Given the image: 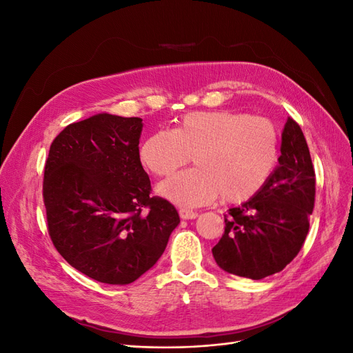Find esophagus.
I'll return each instance as SVG.
<instances>
[{"label": "esophagus", "mask_w": 353, "mask_h": 353, "mask_svg": "<svg viewBox=\"0 0 353 353\" xmlns=\"http://www.w3.org/2000/svg\"><path fill=\"white\" fill-rule=\"evenodd\" d=\"M178 212H179V216L183 218V219H194V218H197V215H199L197 212L185 209V208H181Z\"/></svg>", "instance_id": "34e87169"}]
</instances>
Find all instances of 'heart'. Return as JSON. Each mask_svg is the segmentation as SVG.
Instances as JSON below:
<instances>
[{
  "label": "heart",
  "mask_w": 353,
  "mask_h": 353,
  "mask_svg": "<svg viewBox=\"0 0 353 353\" xmlns=\"http://www.w3.org/2000/svg\"><path fill=\"white\" fill-rule=\"evenodd\" d=\"M279 131L263 116L232 110L190 112L174 132L160 130L140 148L144 166L169 176L190 162L196 168L170 176L159 193L181 206H203L218 199L243 203L268 183L279 160Z\"/></svg>",
  "instance_id": "1"
}]
</instances>
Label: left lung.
<instances>
[{
	"label": "left lung",
	"instance_id": "8db88e82",
	"mask_svg": "<svg viewBox=\"0 0 353 353\" xmlns=\"http://www.w3.org/2000/svg\"><path fill=\"white\" fill-rule=\"evenodd\" d=\"M315 203V170L301 126L288 117L281 156L268 183L231 208L213 258L223 271L261 280L283 271L301 252Z\"/></svg>",
	"mask_w": 353,
	"mask_h": 353
}]
</instances>
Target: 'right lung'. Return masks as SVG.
<instances>
[{
    "label": "right lung",
    "instance_id": "right-lung-1",
    "mask_svg": "<svg viewBox=\"0 0 353 353\" xmlns=\"http://www.w3.org/2000/svg\"><path fill=\"white\" fill-rule=\"evenodd\" d=\"M140 117L100 113L68 125L51 143L42 181L47 228L73 268L105 284H130L152 268L179 223L152 196L140 160Z\"/></svg>",
    "mask_w": 353,
    "mask_h": 353
}]
</instances>
